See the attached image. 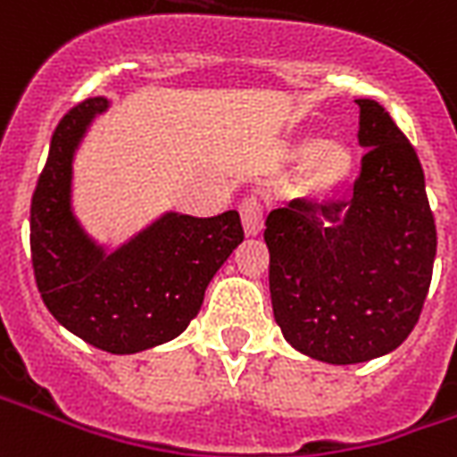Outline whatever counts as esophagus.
I'll use <instances>...</instances> for the list:
<instances>
[{
  "instance_id": "esophagus-1",
  "label": "esophagus",
  "mask_w": 457,
  "mask_h": 457,
  "mask_svg": "<svg viewBox=\"0 0 457 457\" xmlns=\"http://www.w3.org/2000/svg\"><path fill=\"white\" fill-rule=\"evenodd\" d=\"M263 201L259 196H246L239 204V215H242L244 232L249 237H256L263 229Z\"/></svg>"
}]
</instances>
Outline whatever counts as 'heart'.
Listing matches in <instances>:
<instances>
[{"mask_svg": "<svg viewBox=\"0 0 457 457\" xmlns=\"http://www.w3.org/2000/svg\"><path fill=\"white\" fill-rule=\"evenodd\" d=\"M292 155L302 158L299 189L312 196H328L347 184L354 172V155L345 144H333L316 136H302L292 144Z\"/></svg>", "mask_w": 457, "mask_h": 457, "instance_id": "1", "label": "heart"}]
</instances>
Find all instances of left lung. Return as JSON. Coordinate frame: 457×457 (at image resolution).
<instances>
[{"label":"left lung","mask_w":457,"mask_h":457,"mask_svg":"<svg viewBox=\"0 0 457 457\" xmlns=\"http://www.w3.org/2000/svg\"><path fill=\"white\" fill-rule=\"evenodd\" d=\"M361 170L347 201L295 198L266 218L270 302L285 340L328 364L393 353L420 321L436 259L422 162L361 97Z\"/></svg>","instance_id":"1"}]
</instances>
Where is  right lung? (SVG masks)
I'll return each instance as SVG.
<instances>
[{
	"mask_svg": "<svg viewBox=\"0 0 457 457\" xmlns=\"http://www.w3.org/2000/svg\"><path fill=\"white\" fill-rule=\"evenodd\" d=\"M104 97L62 117L30 201V259L40 297L66 330L112 354H134L182 333L208 283L242 244L237 211L215 218L167 213L104 253L71 213V162Z\"/></svg>",
	"mask_w": 457,
	"mask_h": 457,
	"instance_id": "obj_1",
	"label": "right lung"
}]
</instances>
